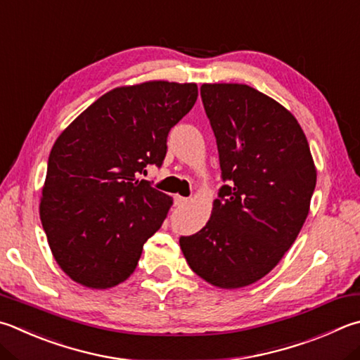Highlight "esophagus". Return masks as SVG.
<instances>
[{
    "label": "esophagus",
    "instance_id": "1",
    "mask_svg": "<svg viewBox=\"0 0 360 360\" xmlns=\"http://www.w3.org/2000/svg\"><path fill=\"white\" fill-rule=\"evenodd\" d=\"M187 198L186 197H179V195H174V206H178V207H181V206H184V205H187Z\"/></svg>",
    "mask_w": 360,
    "mask_h": 360
}]
</instances>
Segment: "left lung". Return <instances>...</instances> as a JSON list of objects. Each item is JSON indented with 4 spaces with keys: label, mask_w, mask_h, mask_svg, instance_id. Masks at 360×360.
I'll use <instances>...</instances> for the list:
<instances>
[{
    "label": "left lung",
    "mask_w": 360,
    "mask_h": 360,
    "mask_svg": "<svg viewBox=\"0 0 360 360\" xmlns=\"http://www.w3.org/2000/svg\"><path fill=\"white\" fill-rule=\"evenodd\" d=\"M224 186L211 219L179 244L188 266L219 288L271 272L302 228L316 186L309 141L288 110L247 84L200 88Z\"/></svg>",
    "instance_id": "1"
}]
</instances>
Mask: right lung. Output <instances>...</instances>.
I'll return each instance as SVG.
<instances>
[{
  "label": "right lung",
  "mask_w": 360,
  "mask_h": 360,
  "mask_svg": "<svg viewBox=\"0 0 360 360\" xmlns=\"http://www.w3.org/2000/svg\"><path fill=\"white\" fill-rule=\"evenodd\" d=\"M195 83L148 82L103 94L58 136L41 200L56 263L89 288H112L135 271L143 244L173 198L136 179L162 167L167 139L195 105Z\"/></svg>",
  "instance_id": "right-lung-1"
}]
</instances>
